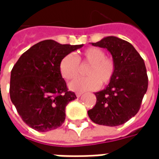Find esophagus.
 <instances>
[{"mask_svg":"<svg viewBox=\"0 0 159 159\" xmlns=\"http://www.w3.org/2000/svg\"><path fill=\"white\" fill-rule=\"evenodd\" d=\"M83 93H76V97H78V98H79V97L81 96V95H82Z\"/></svg>","mask_w":159,"mask_h":159,"instance_id":"obj_1","label":"esophagus"}]
</instances>
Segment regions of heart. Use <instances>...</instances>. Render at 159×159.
<instances>
[{
	"instance_id": "1",
	"label": "heart",
	"mask_w": 159,
	"mask_h": 159,
	"mask_svg": "<svg viewBox=\"0 0 159 159\" xmlns=\"http://www.w3.org/2000/svg\"><path fill=\"white\" fill-rule=\"evenodd\" d=\"M89 66L85 70L88 76L70 83V89L73 91L96 90L100 84L107 85L112 81L117 70L116 62L111 57L106 56L103 49L92 47L76 57L71 54L63 57L59 65V72L64 79L71 81L79 76L80 66Z\"/></svg>"
}]
</instances>
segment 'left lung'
Listing matches in <instances>:
<instances>
[{
    "label": "left lung",
    "instance_id": "obj_1",
    "mask_svg": "<svg viewBox=\"0 0 159 159\" xmlns=\"http://www.w3.org/2000/svg\"><path fill=\"white\" fill-rule=\"evenodd\" d=\"M92 45L107 48L117 65L112 81L102 91L95 93L96 104L88 111L93 123L118 126L135 116L148 87V76L143 59L129 42L107 36Z\"/></svg>",
    "mask_w": 159,
    "mask_h": 159
}]
</instances>
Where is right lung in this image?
Returning a JSON list of instances; mask_svg holds the SVG:
<instances>
[{"label":"right lung","instance_id":"1","mask_svg":"<svg viewBox=\"0 0 159 159\" xmlns=\"http://www.w3.org/2000/svg\"><path fill=\"white\" fill-rule=\"evenodd\" d=\"M83 47L45 40L32 46L13 66L10 98L25 123L39 132L55 129L66 119V107L76 99L62 78L63 57Z\"/></svg>","mask_w":159,"mask_h":159}]
</instances>
